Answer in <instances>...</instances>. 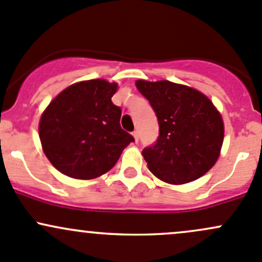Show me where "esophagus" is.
I'll list each match as a JSON object with an SVG mask.
<instances>
[{
    "instance_id": "1",
    "label": "esophagus",
    "mask_w": 262,
    "mask_h": 262,
    "mask_svg": "<svg viewBox=\"0 0 262 262\" xmlns=\"http://www.w3.org/2000/svg\"><path fill=\"white\" fill-rule=\"evenodd\" d=\"M132 134H133V137H134V139H136V142H138V139H139V134H138V132L134 130L133 133H132Z\"/></svg>"
}]
</instances>
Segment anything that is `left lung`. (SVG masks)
Masks as SVG:
<instances>
[{
	"mask_svg": "<svg viewBox=\"0 0 262 262\" xmlns=\"http://www.w3.org/2000/svg\"><path fill=\"white\" fill-rule=\"evenodd\" d=\"M159 124L157 142L143 149L150 172L161 181L183 184L208 172L221 152L224 122L212 101L186 85L138 80Z\"/></svg>",
	"mask_w": 262,
	"mask_h": 262,
	"instance_id": "obj_1",
	"label": "left lung"
}]
</instances>
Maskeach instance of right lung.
I'll list each match as a JSON object with an SVG mask.
<instances>
[{
    "label": "right lung",
    "mask_w": 262,
    "mask_h": 262,
    "mask_svg": "<svg viewBox=\"0 0 262 262\" xmlns=\"http://www.w3.org/2000/svg\"><path fill=\"white\" fill-rule=\"evenodd\" d=\"M118 86L103 79L70 85L49 104L38 124L51 164L76 180H93L115 166L134 138L120 126L122 109L112 96Z\"/></svg>",
    "instance_id": "right-lung-1"
}]
</instances>
